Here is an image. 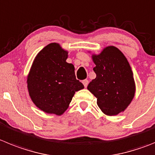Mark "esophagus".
Returning <instances> with one entry per match:
<instances>
[{
	"label": "esophagus",
	"mask_w": 155,
	"mask_h": 155,
	"mask_svg": "<svg viewBox=\"0 0 155 155\" xmlns=\"http://www.w3.org/2000/svg\"><path fill=\"white\" fill-rule=\"evenodd\" d=\"M82 83H83L84 86V87H87V84H88V81H87V79H85V80L82 81Z\"/></svg>",
	"instance_id": "34e87169"
}]
</instances>
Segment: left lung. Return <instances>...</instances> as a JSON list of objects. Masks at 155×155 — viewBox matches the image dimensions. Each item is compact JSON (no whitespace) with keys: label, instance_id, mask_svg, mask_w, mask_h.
I'll return each mask as SVG.
<instances>
[{"label":"left lung","instance_id":"8db88e82","mask_svg":"<svg viewBox=\"0 0 155 155\" xmlns=\"http://www.w3.org/2000/svg\"><path fill=\"white\" fill-rule=\"evenodd\" d=\"M96 78L87 89L97 97V104L107 115L124 111L135 93L133 73L123 53L114 46L105 48L98 55H92Z\"/></svg>","mask_w":155,"mask_h":155}]
</instances>
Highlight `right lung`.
<instances>
[{"instance_id": "1", "label": "right lung", "mask_w": 155, "mask_h": 155, "mask_svg": "<svg viewBox=\"0 0 155 155\" xmlns=\"http://www.w3.org/2000/svg\"><path fill=\"white\" fill-rule=\"evenodd\" d=\"M68 51L51 43L38 54L28 76L29 95L35 105L48 114L61 115L75 92L84 85L76 79L74 67L67 63Z\"/></svg>"}]
</instances>
